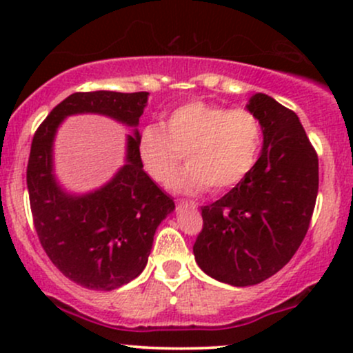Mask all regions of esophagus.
Returning a JSON list of instances; mask_svg holds the SVG:
<instances>
[{"label":"esophagus","instance_id":"obj_1","mask_svg":"<svg viewBox=\"0 0 353 353\" xmlns=\"http://www.w3.org/2000/svg\"><path fill=\"white\" fill-rule=\"evenodd\" d=\"M177 204H179V205H194V202H190V201H179V202H177Z\"/></svg>","mask_w":353,"mask_h":353}]
</instances>
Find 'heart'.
Instances as JSON below:
<instances>
[{
    "instance_id": "1",
    "label": "heart",
    "mask_w": 353,
    "mask_h": 353,
    "mask_svg": "<svg viewBox=\"0 0 353 353\" xmlns=\"http://www.w3.org/2000/svg\"><path fill=\"white\" fill-rule=\"evenodd\" d=\"M262 148V124L247 109H229L205 101H190L169 111L163 128L148 124L137 136V156L154 182L184 194L208 189L219 194L249 176Z\"/></svg>"
}]
</instances>
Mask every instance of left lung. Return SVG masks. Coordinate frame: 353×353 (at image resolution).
Returning <instances> with one entry per match:
<instances>
[{
	"label": "left lung",
	"mask_w": 353,
	"mask_h": 353,
	"mask_svg": "<svg viewBox=\"0 0 353 353\" xmlns=\"http://www.w3.org/2000/svg\"><path fill=\"white\" fill-rule=\"evenodd\" d=\"M247 109L262 124L261 157L241 184L202 208L192 247L205 274L236 287L261 283L294 257L319 192V157L297 114L262 92Z\"/></svg>",
	"instance_id": "obj_1"
}]
</instances>
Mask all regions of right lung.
<instances>
[{
	"instance_id": "add662e5",
	"label": "right lung",
	"mask_w": 353,
	"mask_h": 353,
	"mask_svg": "<svg viewBox=\"0 0 353 353\" xmlns=\"http://www.w3.org/2000/svg\"><path fill=\"white\" fill-rule=\"evenodd\" d=\"M149 92H74L36 129L26 182L36 234L51 262L72 282L114 290L144 270L157 225L174 201L144 172L137 156V129L128 136L125 164L106 185L72 196L52 174V141L64 117L83 112L109 116L136 128Z\"/></svg>"
}]
</instances>
